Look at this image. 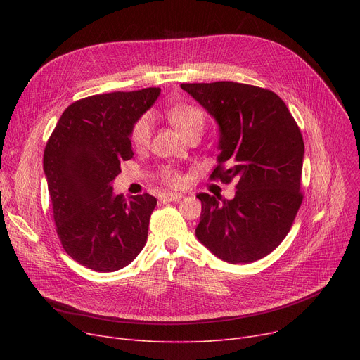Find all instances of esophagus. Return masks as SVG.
<instances>
[{"label": "esophagus", "mask_w": 360, "mask_h": 360, "mask_svg": "<svg viewBox=\"0 0 360 360\" xmlns=\"http://www.w3.org/2000/svg\"><path fill=\"white\" fill-rule=\"evenodd\" d=\"M184 198V194L179 193H162L160 194V201L162 202H169V201H178Z\"/></svg>", "instance_id": "esophagus-1"}]
</instances>
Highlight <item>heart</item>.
I'll return each mask as SVG.
<instances>
[{"label":"heart","mask_w":360,"mask_h":360,"mask_svg":"<svg viewBox=\"0 0 360 360\" xmlns=\"http://www.w3.org/2000/svg\"><path fill=\"white\" fill-rule=\"evenodd\" d=\"M169 122L172 124L179 134L186 139L191 134H200L205 127V118L201 109L195 106H174L170 108L166 113ZM151 137V118L148 115L141 117L137 124L134 125L131 134V141L136 148H144L150 143ZM163 182L179 186L182 185V176L176 174L175 170L165 167L160 174Z\"/></svg>","instance_id":"obj_1"}]
</instances>
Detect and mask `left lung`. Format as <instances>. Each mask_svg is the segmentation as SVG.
<instances>
[{
	"label": "left lung",
	"instance_id": "obj_1",
	"mask_svg": "<svg viewBox=\"0 0 360 360\" xmlns=\"http://www.w3.org/2000/svg\"><path fill=\"white\" fill-rule=\"evenodd\" d=\"M181 87L219 125L220 155L210 178L236 181L232 200L197 195L201 216L195 236L226 262H254L286 238L304 198L300 129L271 90L233 82Z\"/></svg>",
	"mask_w": 360,
	"mask_h": 360
}]
</instances>
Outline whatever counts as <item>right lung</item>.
I'll list each match as a JSON object with an SVG mask.
<instances>
[{"mask_svg": "<svg viewBox=\"0 0 360 360\" xmlns=\"http://www.w3.org/2000/svg\"><path fill=\"white\" fill-rule=\"evenodd\" d=\"M159 87L94 94L71 103L44 153L56 233L82 266L109 273L127 267L147 240L158 200L113 194L112 181L129 160L136 122L159 98Z\"/></svg>", "mask_w": 360, "mask_h": 360, "instance_id": "add662e5", "label": "right lung"}]
</instances>
